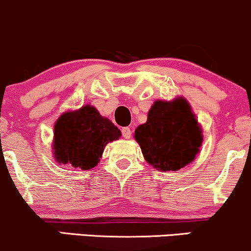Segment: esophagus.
I'll return each mask as SVG.
<instances>
[{
  "mask_svg": "<svg viewBox=\"0 0 251 251\" xmlns=\"http://www.w3.org/2000/svg\"><path fill=\"white\" fill-rule=\"evenodd\" d=\"M121 131H122V136L126 138V140L131 137V130H130V128H128V126H126V128H122V130H121Z\"/></svg>",
  "mask_w": 251,
  "mask_h": 251,
  "instance_id": "obj_1",
  "label": "esophagus"
}]
</instances>
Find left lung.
Returning a JSON list of instances; mask_svg holds the SVG:
<instances>
[{
  "label": "left lung",
  "instance_id": "1",
  "mask_svg": "<svg viewBox=\"0 0 251 251\" xmlns=\"http://www.w3.org/2000/svg\"><path fill=\"white\" fill-rule=\"evenodd\" d=\"M135 140L150 166L160 172H176L194 161L203 135L200 123L184 97L155 101L148 119L135 130Z\"/></svg>",
  "mask_w": 251,
  "mask_h": 251
}]
</instances>
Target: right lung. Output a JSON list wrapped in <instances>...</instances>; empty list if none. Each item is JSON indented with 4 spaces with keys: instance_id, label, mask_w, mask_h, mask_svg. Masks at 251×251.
<instances>
[{
    "instance_id": "1",
    "label": "right lung",
    "mask_w": 251,
    "mask_h": 251,
    "mask_svg": "<svg viewBox=\"0 0 251 251\" xmlns=\"http://www.w3.org/2000/svg\"><path fill=\"white\" fill-rule=\"evenodd\" d=\"M120 129L88 104L58 117L54 126V157L82 170L96 167L109 142L119 140Z\"/></svg>"
}]
</instances>
